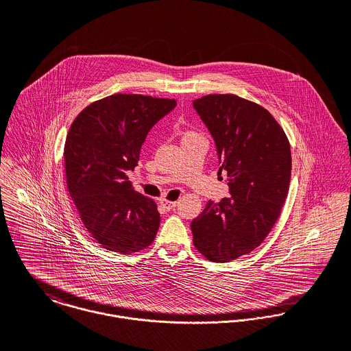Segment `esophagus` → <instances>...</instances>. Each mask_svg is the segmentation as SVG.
<instances>
[{"label": "esophagus", "mask_w": 351, "mask_h": 351, "mask_svg": "<svg viewBox=\"0 0 351 351\" xmlns=\"http://www.w3.org/2000/svg\"><path fill=\"white\" fill-rule=\"evenodd\" d=\"M159 202H160V205H162L166 210H170V209L176 208V205H177L176 201L160 200Z\"/></svg>", "instance_id": "obj_1"}]
</instances>
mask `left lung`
Wrapping results in <instances>:
<instances>
[{"mask_svg":"<svg viewBox=\"0 0 351 351\" xmlns=\"http://www.w3.org/2000/svg\"><path fill=\"white\" fill-rule=\"evenodd\" d=\"M193 108L215 142L219 173H226L231 195L208 201L192 220L193 245L213 262H230L256 249L281 215L291 147L280 124L258 104L209 95L193 101Z\"/></svg>","mask_w":351,"mask_h":351,"instance_id":"left-lung-1","label":"left lung"}]
</instances>
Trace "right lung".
I'll return each mask as SVG.
<instances>
[{"label":"right lung","instance_id":"add662e5","mask_svg":"<svg viewBox=\"0 0 351 351\" xmlns=\"http://www.w3.org/2000/svg\"><path fill=\"white\" fill-rule=\"evenodd\" d=\"M176 106V100L119 93L86 106L70 127L69 193L85 228L106 250H143L158 232L155 202L138 193L127 174L138 166L151 128Z\"/></svg>","mask_w":351,"mask_h":351}]
</instances>
